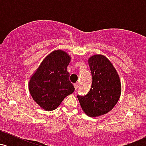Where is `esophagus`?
I'll use <instances>...</instances> for the list:
<instances>
[{"instance_id":"esophagus-1","label":"esophagus","mask_w":146,"mask_h":146,"mask_svg":"<svg viewBox=\"0 0 146 146\" xmlns=\"http://www.w3.org/2000/svg\"><path fill=\"white\" fill-rule=\"evenodd\" d=\"M74 88H75V90H77L78 89V84H74Z\"/></svg>"}]
</instances>
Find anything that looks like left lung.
I'll return each instance as SVG.
<instances>
[{
  "label": "left lung",
  "mask_w": 146,
  "mask_h": 146,
  "mask_svg": "<svg viewBox=\"0 0 146 146\" xmlns=\"http://www.w3.org/2000/svg\"><path fill=\"white\" fill-rule=\"evenodd\" d=\"M88 62L93 78L91 88L88 94L78 98L84 113L97 117L115 107L121 95V84L117 70L104 55H93Z\"/></svg>",
  "instance_id": "obj_1"
}]
</instances>
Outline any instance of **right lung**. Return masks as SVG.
I'll return each mask as SVG.
<instances>
[{
	"mask_svg": "<svg viewBox=\"0 0 146 146\" xmlns=\"http://www.w3.org/2000/svg\"><path fill=\"white\" fill-rule=\"evenodd\" d=\"M71 60L66 51L55 50L46 56L30 77L29 93L42 109H56L64 99L74 92L67 71Z\"/></svg>",
	"mask_w": 146,
	"mask_h": 146,
	"instance_id": "add662e5",
	"label": "right lung"
}]
</instances>
